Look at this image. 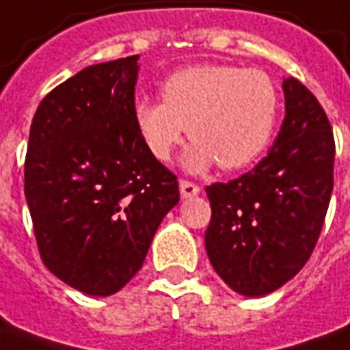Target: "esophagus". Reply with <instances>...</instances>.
I'll return each mask as SVG.
<instances>
[{"label":"esophagus","mask_w":350,"mask_h":350,"mask_svg":"<svg viewBox=\"0 0 350 350\" xmlns=\"http://www.w3.org/2000/svg\"><path fill=\"white\" fill-rule=\"evenodd\" d=\"M179 189H180V196H183V198H192V196H198L200 194V187L196 185V183H192V180L180 179Z\"/></svg>","instance_id":"1"}]
</instances>
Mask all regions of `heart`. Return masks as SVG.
<instances>
[{"instance_id":"heart-1","label":"heart","mask_w":350,"mask_h":350,"mask_svg":"<svg viewBox=\"0 0 350 350\" xmlns=\"http://www.w3.org/2000/svg\"><path fill=\"white\" fill-rule=\"evenodd\" d=\"M161 100L139 98L133 106L137 131L154 158L167 161L185 137V165L192 171L217 165L242 170L271 143L280 95L272 78L255 68L194 64L161 83Z\"/></svg>"}]
</instances>
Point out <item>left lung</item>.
<instances>
[{"mask_svg": "<svg viewBox=\"0 0 350 350\" xmlns=\"http://www.w3.org/2000/svg\"><path fill=\"white\" fill-rule=\"evenodd\" d=\"M286 118L252 171L207 187L206 252L238 293L278 290L305 267L334 190L336 141L324 108L299 79L284 81Z\"/></svg>", "mask_w": 350, "mask_h": 350, "instance_id": "obj_1", "label": "left lung"}]
</instances>
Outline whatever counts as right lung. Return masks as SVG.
<instances>
[{"instance_id": "obj_1", "label": "right lung", "mask_w": 350, "mask_h": 350, "mask_svg": "<svg viewBox=\"0 0 350 350\" xmlns=\"http://www.w3.org/2000/svg\"><path fill=\"white\" fill-rule=\"evenodd\" d=\"M139 55L88 66L33 114L24 196L45 267L88 295L120 291L143 267L177 175L156 160L133 118Z\"/></svg>"}]
</instances>
